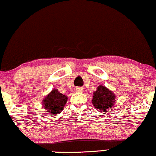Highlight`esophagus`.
Listing matches in <instances>:
<instances>
[{"label": "esophagus", "instance_id": "34e87169", "mask_svg": "<svg viewBox=\"0 0 156 156\" xmlns=\"http://www.w3.org/2000/svg\"><path fill=\"white\" fill-rule=\"evenodd\" d=\"M76 92H82V88H76Z\"/></svg>", "mask_w": 156, "mask_h": 156}]
</instances>
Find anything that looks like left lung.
<instances>
[{
    "instance_id": "left-lung-1",
    "label": "left lung",
    "mask_w": 156,
    "mask_h": 156,
    "mask_svg": "<svg viewBox=\"0 0 156 156\" xmlns=\"http://www.w3.org/2000/svg\"><path fill=\"white\" fill-rule=\"evenodd\" d=\"M115 95L105 86L98 85L97 90L93 93L92 103L97 110L101 113L106 114L109 110H111L114 106Z\"/></svg>"
}]
</instances>
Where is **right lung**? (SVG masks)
Returning a JSON list of instances; mask_svg holds the SVG:
<instances>
[{
    "label": "right lung",
    "instance_id": "obj_1",
    "mask_svg": "<svg viewBox=\"0 0 156 156\" xmlns=\"http://www.w3.org/2000/svg\"><path fill=\"white\" fill-rule=\"evenodd\" d=\"M68 97L60 93L58 89H53L42 101V105L48 115H59L64 109Z\"/></svg>",
    "mask_w": 156,
    "mask_h": 156
}]
</instances>
